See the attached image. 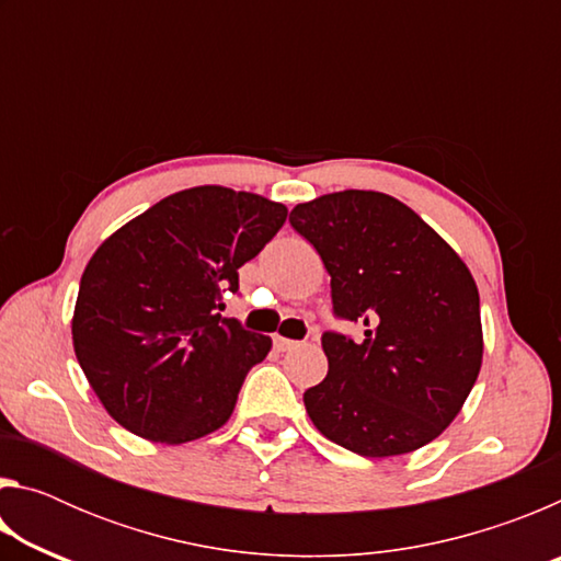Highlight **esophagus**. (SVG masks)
<instances>
[{
	"mask_svg": "<svg viewBox=\"0 0 561 561\" xmlns=\"http://www.w3.org/2000/svg\"><path fill=\"white\" fill-rule=\"evenodd\" d=\"M299 341H291V339H284V336H274V348L277 351H291L297 348Z\"/></svg>",
	"mask_w": 561,
	"mask_h": 561,
	"instance_id": "34e87169",
	"label": "esophagus"
}]
</instances>
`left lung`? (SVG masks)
<instances>
[{
    "instance_id": "8db88e82",
    "label": "left lung",
    "mask_w": 561,
    "mask_h": 561,
    "mask_svg": "<svg viewBox=\"0 0 561 561\" xmlns=\"http://www.w3.org/2000/svg\"><path fill=\"white\" fill-rule=\"evenodd\" d=\"M289 222L331 277L334 317L364 339L324 331L329 374L304 391L311 423L341 448L391 458L448 428L482 364L470 270L411 207L374 190L297 205Z\"/></svg>"
}]
</instances>
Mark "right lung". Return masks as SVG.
<instances>
[{"instance_id": "1", "label": "right lung", "mask_w": 561, "mask_h": 561, "mask_svg": "<svg viewBox=\"0 0 561 561\" xmlns=\"http://www.w3.org/2000/svg\"><path fill=\"white\" fill-rule=\"evenodd\" d=\"M287 207L230 187H190L103 242L73 311V351L123 428L187 443L232 415L242 381L272 339L222 319L244 262L264 250Z\"/></svg>"}]
</instances>
